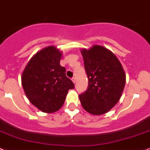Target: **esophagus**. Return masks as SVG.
<instances>
[{
    "instance_id": "34e87169",
    "label": "esophagus",
    "mask_w": 150,
    "mask_h": 150,
    "mask_svg": "<svg viewBox=\"0 0 150 150\" xmlns=\"http://www.w3.org/2000/svg\"><path fill=\"white\" fill-rule=\"evenodd\" d=\"M71 80H72V81H73V82L75 84V83H76V78H75V77H73V78L71 79Z\"/></svg>"
}]
</instances>
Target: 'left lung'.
<instances>
[{"label": "left lung", "mask_w": 150, "mask_h": 150, "mask_svg": "<svg viewBox=\"0 0 150 150\" xmlns=\"http://www.w3.org/2000/svg\"><path fill=\"white\" fill-rule=\"evenodd\" d=\"M81 55L89 85L79 95L82 107L92 115L108 112L119 101L126 84V74L117 57L105 47L94 45L82 49Z\"/></svg>", "instance_id": "8db88e82"}]
</instances>
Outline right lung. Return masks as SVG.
<instances>
[{
	"label": "right lung",
	"instance_id": "1",
	"mask_svg": "<svg viewBox=\"0 0 150 150\" xmlns=\"http://www.w3.org/2000/svg\"><path fill=\"white\" fill-rule=\"evenodd\" d=\"M62 52L55 46L43 48L29 61L21 76V84L32 105L51 113L64 105L68 91L74 84L60 65Z\"/></svg>",
	"mask_w": 150,
	"mask_h": 150
}]
</instances>
